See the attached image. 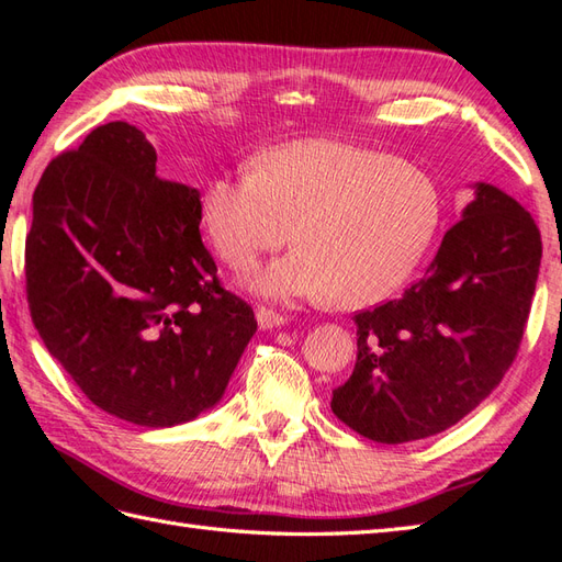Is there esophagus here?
<instances>
[{"instance_id":"1","label":"esophagus","mask_w":562,"mask_h":562,"mask_svg":"<svg viewBox=\"0 0 562 562\" xmlns=\"http://www.w3.org/2000/svg\"><path fill=\"white\" fill-rule=\"evenodd\" d=\"M256 318H258V326L262 328V330H270V328H280L284 321L282 314H278V312H270V308H266V306H260V308H256Z\"/></svg>"}]
</instances>
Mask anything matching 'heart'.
<instances>
[{"label": "heart", "mask_w": 562, "mask_h": 562, "mask_svg": "<svg viewBox=\"0 0 562 562\" xmlns=\"http://www.w3.org/2000/svg\"><path fill=\"white\" fill-rule=\"evenodd\" d=\"M441 195L423 166L352 142L296 139L256 171L217 176L202 224L236 272L290 241L296 250L250 278L270 300H324L352 308L386 300L432 241Z\"/></svg>", "instance_id": "heart-1"}]
</instances>
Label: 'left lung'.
Masks as SVG:
<instances>
[{"instance_id": "obj_1", "label": "left lung", "mask_w": 562, "mask_h": 562, "mask_svg": "<svg viewBox=\"0 0 562 562\" xmlns=\"http://www.w3.org/2000/svg\"><path fill=\"white\" fill-rule=\"evenodd\" d=\"M541 234L515 198L475 183L423 280L355 314L357 362L330 408L357 435L403 445L445 432L491 396L519 350Z\"/></svg>"}]
</instances>
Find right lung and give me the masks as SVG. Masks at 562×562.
<instances>
[{
  "label": "right lung",
  "instance_id": "obj_1",
  "mask_svg": "<svg viewBox=\"0 0 562 562\" xmlns=\"http://www.w3.org/2000/svg\"><path fill=\"white\" fill-rule=\"evenodd\" d=\"M195 188L115 121L59 154L33 193L26 296L47 352L93 405L173 427L220 403L258 328L200 238Z\"/></svg>",
  "mask_w": 562,
  "mask_h": 562
}]
</instances>
